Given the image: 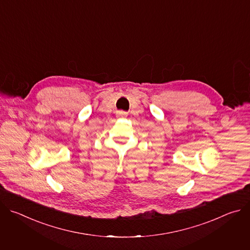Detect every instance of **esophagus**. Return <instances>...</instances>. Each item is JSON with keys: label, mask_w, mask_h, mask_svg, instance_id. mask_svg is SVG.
<instances>
[{"label": "esophagus", "mask_w": 250, "mask_h": 250, "mask_svg": "<svg viewBox=\"0 0 250 250\" xmlns=\"http://www.w3.org/2000/svg\"><path fill=\"white\" fill-rule=\"evenodd\" d=\"M118 116L121 117V118H124V117H126L127 114H126L125 112H119V113H118Z\"/></svg>", "instance_id": "obj_1"}]
</instances>
